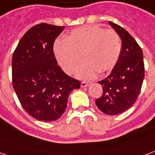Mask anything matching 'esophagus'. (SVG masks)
<instances>
[{
	"label": "esophagus",
	"mask_w": 155,
	"mask_h": 155,
	"mask_svg": "<svg viewBox=\"0 0 155 155\" xmlns=\"http://www.w3.org/2000/svg\"><path fill=\"white\" fill-rule=\"evenodd\" d=\"M91 83L90 82H86V81H83L82 83H81V87H87L89 86Z\"/></svg>",
	"instance_id": "1"
}]
</instances>
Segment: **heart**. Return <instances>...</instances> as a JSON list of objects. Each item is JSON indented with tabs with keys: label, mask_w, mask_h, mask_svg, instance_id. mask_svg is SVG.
<instances>
[{
	"label": "heart",
	"mask_w": 155,
	"mask_h": 155,
	"mask_svg": "<svg viewBox=\"0 0 155 155\" xmlns=\"http://www.w3.org/2000/svg\"><path fill=\"white\" fill-rule=\"evenodd\" d=\"M119 36L112 29L98 26H85L71 31L66 40H58L54 54L62 70L71 74L83 58L77 71L81 78H91L97 72H110L117 64L121 53Z\"/></svg>",
	"instance_id": "b5f03b06"
}]
</instances>
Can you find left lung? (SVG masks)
<instances>
[{"label":"left lung","instance_id":"1","mask_svg":"<svg viewBox=\"0 0 155 155\" xmlns=\"http://www.w3.org/2000/svg\"><path fill=\"white\" fill-rule=\"evenodd\" d=\"M122 40L121 53L112 72L98 82L104 93L95 101L96 105L107 115H117L134 104L144 78L143 51L134 38L124 28L109 21Z\"/></svg>","mask_w":155,"mask_h":155}]
</instances>
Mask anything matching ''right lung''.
I'll return each mask as SVG.
<instances>
[{"label": "right lung", "instance_id": "obj_1", "mask_svg": "<svg viewBox=\"0 0 155 155\" xmlns=\"http://www.w3.org/2000/svg\"><path fill=\"white\" fill-rule=\"evenodd\" d=\"M64 28L37 24L25 33L13 52V87L23 108L38 121L60 118L69 93L81 85L62 71L54 56L55 39Z\"/></svg>", "mask_w": 155, "mask_h": 155}]
</instances>
